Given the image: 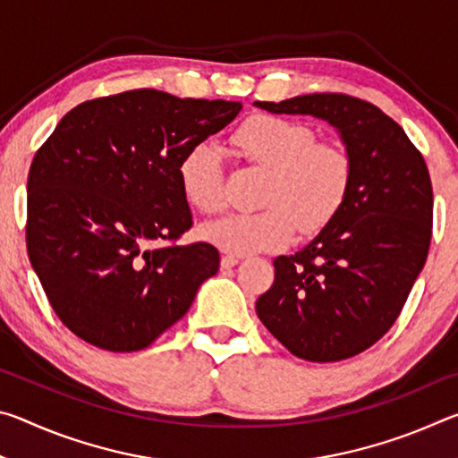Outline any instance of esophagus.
Listing matches in <instances>:
<instances>
[{"instance_id":"esophagus-1","label":"esophagus","mask_w":458,"mask_h":458,"mask_svg":"<svg viewBox=\"0 0 458 458\" xmlns=\"http://www.w3.org/2000/svg\"><path fill=\"white\" fill-rule=\"evenodd\" d=\"M238 262H240V259L234 257V254H230V252H224L222 259H220L222 268H232V267H236Z\"/></svg>"}]
</instances>
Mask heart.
Segmentation results:
<instances>
[{
  "instance_id": "1",
  "label": "heart",
  "mask_w": 458,
  "mask_h": 458,
  "mask_svg": "<svg viewBox=\"0 0 458 458\" xmlns=\"http://www.w3.org/2000/svg\"><path fill=\"white\" fill-rule=\"evenodd\" d=\"M234 151L248 164L268 169L259 212H234L201 226L206 242L230 254L275 250L289 244L294 232L311 236L344 208L353 165L341 147L317 141L301 121L254 114L232 135ZM183 198L201 214L224 208L222 159L216 147L198 143L177 165Z\"/></svg>"
}]
</instances>
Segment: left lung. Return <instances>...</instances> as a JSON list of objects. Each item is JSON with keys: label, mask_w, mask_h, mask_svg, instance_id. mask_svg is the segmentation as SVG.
Instances as JSON below:
<instances>
[{"label": "left lung", "mask_w": 458, "mask_h": 458, "mask_svg": "<svg viewBox=\"0 0 458 458\" xmlns=\"http://www.w3.org/2000/svg\"><path fill=\"white\" fill-rule=\"evenodd\" d=\"M254 105L327 121L353 165L335 218L299 252L275 259V283L259 297L257 315L301 360L353 358L398 319L428 257V167L404 129L368 100L315 92Z\"/></svg>", "instance_id": "1"}]
</instances>
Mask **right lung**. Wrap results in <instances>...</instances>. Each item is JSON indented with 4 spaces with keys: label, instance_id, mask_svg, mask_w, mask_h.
Instances as JSON below:
<instances>
[{
    "label": "right lung",
    "instance_id": "right-lung-1",
    "mask_svg": "<svg viewBox=\"0 0 458 458\" xmlns=\"http://www.w3.org/2000/svg\"><path fill=\"white\" fill-rule=\"evenodd\" d=\"M240 108L127 90L74 106L38 149L28 174V257L74 335L106 352L143 350L218 273L212 244H175L191 228L177 165Z\"/></svg>",
    "mask_w": 458,
    "mask_h": 458
}]
</instances>
